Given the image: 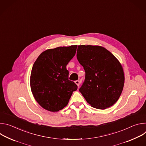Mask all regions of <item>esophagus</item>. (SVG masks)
<instances>
[{
	"instance_id": "esophagus-1",
	"label": "esophagus",
	"mask_w": 146,
	"mask_h": 146,
	"mask_svg": "<svg viewBox=\"0 0 146 146\" xmlns=\"http://www.w3.org/2000/svg\"><path fill=\"white\" fill-rule=\"evenodd\" d=\"M75 83L76 84V85L78 87V86H80V81H79V80H76V81H75Z\"/></svg>"
}]
</instances>
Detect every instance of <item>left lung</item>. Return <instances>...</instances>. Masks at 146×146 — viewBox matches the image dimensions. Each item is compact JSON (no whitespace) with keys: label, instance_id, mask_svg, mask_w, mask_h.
Returning a JSON list of instances; mask_svg holds the SVG:
<instances>
[{"label":"left lung","instance_id":"1","mask_svg":"<svg viewBox=\"0 0 146 146\" xmlns=\"http://www.w3.org/2000/svg\"><path fill=\"white\" fill-rule=\"evenodd\" d=\"M77 58L86 72L79 91L90 105L104 110L118 100L124 85V73L118 60L99 46H78Z\"/></svg>","mask_w":146,"mask_h":146}]
</instances>
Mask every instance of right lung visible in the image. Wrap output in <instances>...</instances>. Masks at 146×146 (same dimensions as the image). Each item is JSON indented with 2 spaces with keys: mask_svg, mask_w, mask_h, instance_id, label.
Listing matches in <instances>:
<instances>
[{
  "mask_svg": "<svg viewBox=\"0 0 146 146\" xmlns=\"http://www.w3.org/2000/svg\"><path fill=\"white\" fill-rule=\"evenodd\" d=\"M77 47L47 50L35 62L30 78L31 91L37 102L47 110L56 112L64 109L77 89L75 83L69 80L66 68L75 55Z\"/></svg>",
  "mask_w": 146,
  "mask_h": 146,
  "instance_id": "right-lung-1",
  "label": "right lung"
}]
</instances>
